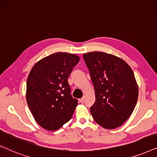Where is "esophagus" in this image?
<instances>
[{"instance_id":"34e87169","label":"esophagus","mask_w":157,"mask_h":157,"mask_svg":"<svg viewBox=\"0 0 157 157\" xmlns=\"http://www.w3.org/2000/svg\"><path fill=\"white\" fill-rule=\"evenodd\" d=\"M84 101H85V96H83V97L79 100V101H80V103H81V104H83V103L84 102Z\"/></svg>"}]
</instances>
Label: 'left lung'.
<instances>
[{
  "label": "left lung",
  "instance_id": "left-lung-1",
  "mask_svg": "<svg viewBox=\"0 0 157 157\" xmlns=\"http://www.w3.org/2000/svg\"><path fill=\"white\" fill-rule=\"evenodd\" d=\"M95 89L90 108L96 123L105 128L121 126L132 114L139 91L134 72L124 60L104 52L83 55Z\"/></svg>",
  "mask_w": 157,
  "mask_h": 157
}]
</instances>
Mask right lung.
<instances>
[{
  "instance_id": "right-lung-1",
  "label": "right lung",
  "mask_w": 157,
  "mask_h": 157,
  "mask_svg": "<svg viewBox=\"0 0 157 157\" xmlns=\"http://www.w3.org/2000/svg\"><path fill=\"white\" fill-rule=\"evenodd\" d=\"M79 60L76 55L55 53L37 62L30 72L27 104L45 129L58 130L71 119L78 100L71 94L68 78Z\"/></svg>"
}]
</instances>
